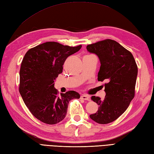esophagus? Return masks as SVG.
Instances as JSON below:
<instances>
[{
    "label": "esophagus",
    "instance_id": "esophagus-1",
    "mask_svg": "<svg viewBox=\"0 0 154 154\" xmlns=\"http://www.w3.org/2000/svg\"><path fill=\"white\" fill-rule=\"evenodd\" d=\"M81 99L85 100H90V97L89 95H87V94H81Z\"/></svg>",
    "mask_w": 154,
    "mask_h": 154
}]
</instances>
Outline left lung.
<instances>
[{"instance_id":"left-lung-1","label":"left lung","mask_w":154,"mask_h":154,"mask_svg":"<svg viewBox=\"0 0 154 154\" xmlns=\"http://www.w3.org/2000/svg\"><path fill=\"white\" fill-rule=\"evenodd\" d=\"M87 50L100 60L98 81L107 82L104 83L106 96L103 100L91 97L99 109L89 116L99 124H109L125 112L134 97L138 67L131 52L110 39L88 45Z\"/></svg>"}]
</instances>
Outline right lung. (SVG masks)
Returning a JSON list of instances; mask_svg holds the SVG:
<instances>
[{
    "mask_svg": "<svg viewBox=\"0 0 154 154\" xmlns=\"http://www.w3.org/2000/svg\"><path fill=\"white\" fill-rule=\"evenodd\" d=\"M82 47L48 42L26 53L20 69L19 92L29 110L42 122L55 124L64 119L68 104L79 99L74 91L59 94L54 81L63 71L65 61Z\"/></svg>",
    "mask_w": 154,
    "mask_h": 154,
    "instance_id": "right-lung-1",
    "label": "right lung"
}]
</instances>
